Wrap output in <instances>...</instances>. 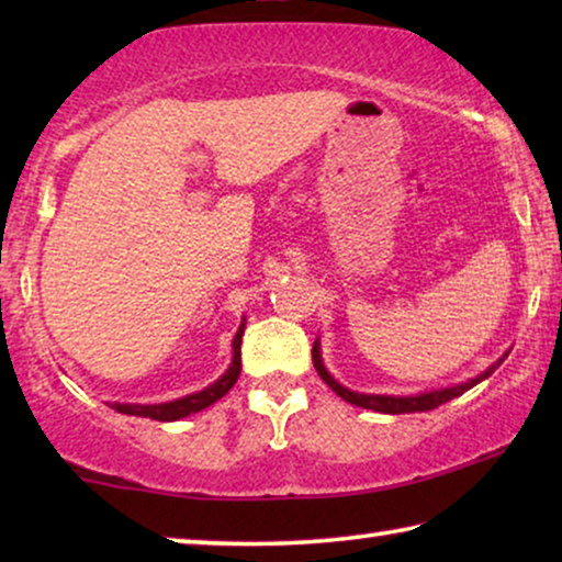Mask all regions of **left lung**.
Returning <instances> with one entry per match:
<instances>
[{"label":"left lung","mask_w":562,"mask_h":562,"mask_svg":"<svg viewBox=\"0 0 562 562\" xmlns=\"http://www.w3.org/2000/svg\"><path fill=\"white\" fill-rule=\"evenodd\" d=\"M509 356V350L504 352L502 358L496 360L494 366H488L486 371L475 375V379H468L463 383H456V386H445V389H432V391H419V394H409V396H394V394H360V391H352L348 386H342L340 381H335V375L327 371L325 363H322V350H319V340H314V348H312V360H314V368H317L319 379L327 383L329 389L335 391L337 396L345 398V402L356 404V406H363V409H373V412H381V414H406V412H429V409H437V406L450 402V398H456L460 394H465L468 389H473L475 383H481L483 379H488L491 373L496 371L498 366L504 363V358Z\"/></svg>","instance_id":"1"}]
</instances>
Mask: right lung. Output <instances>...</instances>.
Listing matches in <instances>:
<instances>
[{
	"label": "right lung",
	"mask_w": 562,
	"mask_h": 562,
	"mask_svg": "<svg viewBox=\"0 0 562 562\" xmlns=\"http://www.w3.org/2000/svg\"><path fill=\"white\" fill-rule=\"evenodd\" d=\"M243 329H245V317L237 327L235 340H233V363L225 373L220 375L217 381L210 383V386L202 391H194V394H187L181 398H173V402H164V404H122V402H106L114 412L120 414H130V417H148V419H158V422H176L189 417V414H196L212 406L217 398L227 394L229 389L235 386L237 375H240V345H243Z\"/></svg>",
	"instance_id": "add662e5"
}]
</instances>
